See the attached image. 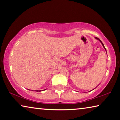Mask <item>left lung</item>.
I'll return each instance as SVG.
<instances>
[{
  "label": "left lung",
  "instance_id": "8db88e82",
  "mask_svg": "<svg viewBox=\"0 0 120 120\" xmlns=\"http://www.w3.org/2000/svg\"><path fill=\"white\" fill-rule=\"evenodd\" d=\"M95 39H96L97 40H98V41H99L101 42V44H102V45H103V48H104V49L105 50V51H106V49H105V46H104V44H103V43H102V42H101V40H99V38H96V37H95ZM97 87H95V88H94V89H93V90H94V89H95V88H96ZM91 90L90 91H92V90ZM90 91H89V92H90Z\"/></svg>",
  "mask_w": 120,
  "mask_h": 120
}]
</instances>
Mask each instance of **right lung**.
I'll list each match as a JSON object with an SVG mask.
<instances>
[{"label":"right lung","instance_id":"1","mask_svg":"<svg viewBox=\"0 0 120 120\" xmlns=\"http://www.w3.org/2000/svg\"><path fill=\"white\" fill-rule=\"evenodd\" d=\"M45 89H44V90H36L35 91L36 92H41V91H43V90H45ZM28 90H30V89H28ZM32 91H33V90H32Z\"/></svg>","mask_w":120,"mask_h":120}]
</instances>
